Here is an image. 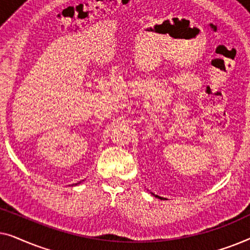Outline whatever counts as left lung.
I'll use <instances>...</instances> for the list:
<instances>
[{"mask_svg": "<svg viewBox=\"0 0 250 250\" xmlns=\"http://www.w3.org/2000/svg\"><path fill=\"white\" fill-rule=\"evenodd\" d=\"M157 197V196H156ZM158 198H160V197H158ZM160 199H162V198H160Z\"/></svg>", "mask_w": 250, "mask_h": 250, "instance_id": "1", "label": "left lung"}]
</instances>
